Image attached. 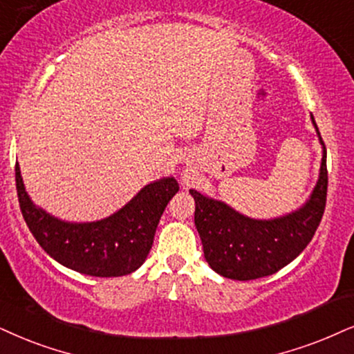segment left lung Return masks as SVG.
I'll return each instance as SVG.
<instances>
[{"instance_id": "obj_1", "label": "left lung", "mask_w": 354, "mask_h": 354, "mask_svg": "<svg viewBox=\"0 0 354 354\" xmlns=\"http://www.w3.org/2000/svg\"><path fill=\"white\" fill-rule=\"evenodd\" d=\"M322 145L317 185L297 210L274 218H252L223 201L189 189L194 198V223L203 241L205 261L223 277L250 281L274 274L304 252L322 221L326 203V149L314 115Z\"/></svg>"}]
</instances>
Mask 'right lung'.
Listing matches in <instances>:
<instances>
[{
	"label": "right lung",
	"instance_id": "obj_1",
	"mask_svg": "<svg viewBox=\"0 0 354 354\" xmlns=\"http://www.w3.org/2000/svg\"><path fill=\"white\" fill-rule=\"evenodd\" d=\"M22 217L34 239L55 261L82 274L119 277L138 270L150 253L165 207L180 186L173 176L142 187L133 198L96 222H66L32 203L16 163Z\"/></svg>",
	"mask_w": 354,
	"mask_h": 354
}]
</instances>
